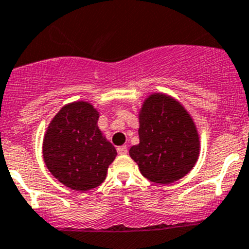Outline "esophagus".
Returning <instances> with one entry per match:
<instances>
[{"mask_svg":"<svg viewBox=\"0 0 249 249\" xmlns=\"http://www.w3.org/2000/svg\"><path fill=\"white\" fill-rule=\"evenodd\" d=\"M118 154H127V147L126 145H120L117 148Z\"/></svg>","mask_w":249,"mask_h":249,"instance_id":"esophagus-1","label":"esophagus"}]
</instances>
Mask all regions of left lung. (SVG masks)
I'll list each match as a JSON object with an SVG mask.
<instances>
[{
	"instance_id": "left-lung-1",
	"label": "left lung",
	"mask_w": 249,
	"mask_h": 249,
	"mask_svg": "<svg viewBox=\"0 0 249 249\" xmlns=\"http://www.w3.org/2000/svg\"><path fill=\"white\" fill-rule=\"evenodd\" d=\"M140 143L130 148L143 177L169 184L194 167L200 141L194 122L184 107L172 97L153 94L140 113Z\"/></svg>"
}]
</instances>
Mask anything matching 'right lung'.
I'll return each instance as SVG.
<instances>
[{
  "mask_svg": "<svg viewBox=\"0 0 249 249\" xmlns=\"http://www.w3.org/2000/svg\"><path fill=\"white\" fill-rule=\"evenodd\" d=\"M99 113L83 101L66 105L48 126L43 158L48 170L59 182L73 190L101 184L117 157L114 145L97 126Z\"/></svg>",
  "mask_w": 249,
  "mask_h": 249,
  "instance_id": "obj_1",
  "label": "right lung"
}]
</instances>
